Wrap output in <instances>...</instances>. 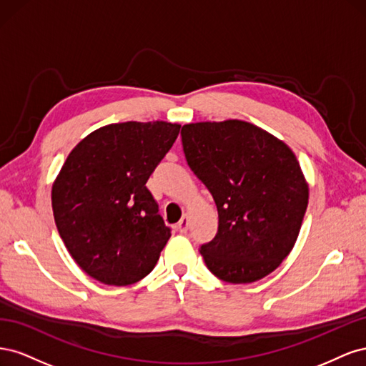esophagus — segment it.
Instances as JSON below:
<instances>
[{"label":"esophagus","instance_id":"obj_1","mask_svg":"<svg viewBox=\"0 0 366 366\" xmlns=\"http://www.w3.org/2000/svg\"><path fill=\"white\" fill-rule=\"evenodd\" d=\"M187 215H183V218L179 221V224H177V230L182 232V234H184V232L187 230Z\"/></svg>","mask_w":366,"mask_h":366}]
</instances>
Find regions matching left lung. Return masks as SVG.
I'll return each instance as SVG.
<instances>
[{
    "mask_svg": "<svg viewBox=\"0 0 366 366\" xmlns=\"http://www.w3.org/2000/svg\"><path fill=\"white\" fill-rule=\"evenodd\" d=\"M182 143L218 210L217 235L200 247L207 269L230 284L262 280L292 252L307 210L295 154L242 120L183 125Z\"/></svg>",
    "mask_w": 366,
    "mask_h": 366,
    "instance_id": "left-lung-1",
    "label": "left lung"
}]
</instances>
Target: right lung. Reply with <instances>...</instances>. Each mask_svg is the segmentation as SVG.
Here are the masks:
<instances>
[{"mask_svg": "<svg viewBox=\"0 0 366 366\" xmlns=\"http://www.w3.org/2000/svg\"><path fill=\"white\" fill-rule=\"evenodd\" d=\"M180 132L168 122H124L93 131L69 154L51 189L59 235L77 265L107 285L156 267L171 237L147 182Z\"/></svg>", "mask_w": 366, "mask_h": 366, "instance_id": "1", "label": "right lung"}]
</instances>
